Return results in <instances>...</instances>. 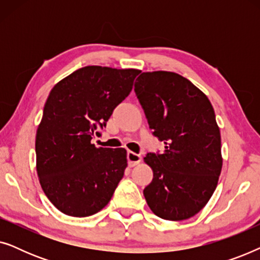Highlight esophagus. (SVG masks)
<instances>
[{
	"instance_id": "1",
	"label": "esophagus",
	"mask_w": 260,
	"mask_h": 260,
	"mask_svg": "<svg viewBox=\"0 0 260 260\" xmlns=\"http://www.w3.org/2000/svg\"><path fill=\"white\" fill-rule=\"evenodd\" d=\"M142 161V157L141 155L136 154V152L134 151H127V163H129L130 167H134L138 165Z\"/></svg>"
}]
</instances>
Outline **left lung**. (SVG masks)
Returning a JSON list of instances; mask_svg holds the SVG:
<instances>
[{
  "label": "left lung",
  "mask_w": 260,
  "mask_h": 260,
  "mask_svg": "<svg viewBox=\"0 0 260 260\" xmlns=\"http://www.w3.org/2000/svg\"><path fill=\"white\" fill-rule=\"evenodd\" d=\"M135 92L149 127L166 144L144 162L154 173L143 194L154 214L180 221L205 207L222 168L221 136L214 109L204 92L174 72H143Z\"/></svg>",
  "instance_id": "obj_1"
}]
</instances>
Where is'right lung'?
Instances as JSON below:
<instances>
[{"label":"right lung","mask_w":260,"mask_h":260,"mask_svg":"<svg viewBox=\"0 0 260 260\" xmlns=\"http://www.w3.org/2000/svg\"><path fill=\"white\" fill-rule=\"evenodd\" d=\"M140 71L86 66L54 85L37 130V172L48 200L71 216H90L111 200L127 166L124 148L91 140L133 90Z\"/></svg>","instance_id":"obj_1"}]
</instances>
